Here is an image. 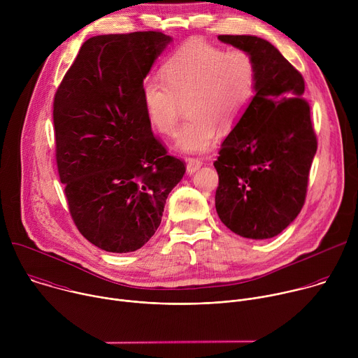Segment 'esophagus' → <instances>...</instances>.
<instances>
[{
	"mask_svg": "<svg viewBox=\"0 0 358 358\" xmlns=\"http://www.w3.org/2000/svg\"><path fill=\"white\" fill-rule=\"evenodd\" d=\"M202 166V162L199 159H187V173L192 174Z\"/></svg>",
	"mask_w": 358,
	"mask_h": 358,
	"instance_id": "1",
	"label": "esophagus"
}]
</instances>
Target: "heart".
Returning a JSON list of instances; mask_svg holds the SVG:
<instances>
[{
    "instance_id": "b5f03b06",
    "label": "heart",
    "mask_w": 358,
    "mask_h": 358,
    "mask_svg": "<svg viewBox=\"0 0 358 358\" xmlns=\"http://www.w3.org/2000/svg\"><path fill=\"white\" fill-rule=\"evenodd\" d=\"M163 79L147 76L141 99L148 123L171 136L185 103L187 120L176 147L182 152L208 151L220 133L229 130L246 112L258 82V66L242 49H229L202 41L181 48L163 65Z\"/></svg>"
}]
</instances>
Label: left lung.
Instances as JSON below:
<instances>
[{
  "mask_svg": "<svg viewBox=\"0 0 358 358\" xmlns=\"http://www.w3.org/2000/svg\"><path fill=\"white\" fill-rule=\"evenodd\" d=\"M258 66L255 96L224 140L214 163L220 184L215 208L236 235H279L303 208L317 150L304 80L268 41L252 35H220Z\"/></svg>",
  "mask_w": 358,
  "mask_h": 358,
  "instance_id": "8db88e82",
  "label": "left lung"
}]
</instances>
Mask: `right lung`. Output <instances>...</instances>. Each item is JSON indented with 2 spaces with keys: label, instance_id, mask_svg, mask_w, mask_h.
<instances>
[{
  "label": "right lung",
  "instance_id": "1",
  "mask_svg": "<svg viewBox=\"0 0 358 358\" xmlns=\"http://www.w3.org/2000/svg\"><path fill=\"white\" fill-rule=\"evenodd\" d=\"M171 36L89 38L54 99L57 164L79 232L106 252L140 249L157 231L185 163L147 120L141 83Z\"/></svg>",
  "mask_w": 358,
  "mask_h": 358
}]
</instances>
